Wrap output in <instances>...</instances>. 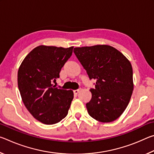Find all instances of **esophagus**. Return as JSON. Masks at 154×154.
Returning <instances> with one entry per match:
<instances>
[{
  "label": "esophagus",
  "instance_id": "esophagus-1",
  "mask_svg": "<svg viewBox=\"0 0 154 154\" xmlns=\"http://www.w3.org/2000/svg\"><path fill=\"white\" fill-rule=\"evenodd\" d=\"M80 90H81V88H79V89H77V90H73V92H74L75 94H77L79 92Z\"/></svg>",
  "mask_w": 154,
  "mask_h": 154
}]
</instances>
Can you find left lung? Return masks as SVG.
Returning <instances> with one entry per match:
<instances>
[{"mask_svg":"<svg viewBox=\"0 0 154 154\" xmlns=\"http://www.w3.org/2000/svg\"><path fill=\"white\" fill-rule=\"evenodd\" d=\"M74 53L90 79L96 80L86 104L90 116L100 122H111L126 109L134 88L131 63L123 54L108 45L74 48Z\"/></svg>","mask_w":154,"mask_h":154,"instance_id":"8db88e82","label":"left lung"}]
</instances>
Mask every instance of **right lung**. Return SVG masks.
Instances as JSON below:
<instances>
[{"label":"right lung","mask_w":154,"mask_h":154,"mask_svg":"<svg viewBox=\"0 0 154 154\" xmlns=\"http://www.w3.org/2000/svg\"><path fill=\"white\" fill-rule=\"evenodd\" d=\"M73 47L39 45L21 63L17 84L22 100L36 120L47 125L58 123L67 116L73 99L72 90L58 89L52 82L59 78Z\"/></svg>","instance_id":"obj_1"}]
</instances>
